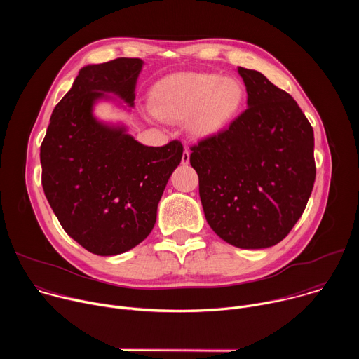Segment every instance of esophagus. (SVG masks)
I'll return each mask as SVG.
<instances>
[{"mask_svg": "<svg viewBox=\"0 0 359 359\" xmlns=\"http://www.w3.org/2000/svg\"><path fill=\"white\" fill-rule=\"evenodd\" d=\"M189 162H190V151L186 149L182 156V165H189Z\"/></svg>", "mask_w": 359, "mask_h": 359, "instance_id": "34e87169", "label": "esophagus"}]
</instances>
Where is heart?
Segmentation results:
<instances>
[{
	"label": "heart",
	"instance_id": "obj_1",
	"mask_svg": "<svg viewBox=\"0 0 359 359\" xmlns=\"http://www.w3.org/2000/svg\"><path fill=\"white\" fill-rule=\"evenodd\" d=\"M245 89L237 78L209 72H180L159 81L151 90L153 116L184 119L187 132L206 139L229 126L238 115Z\"/></svg>",
	"mask_w": 359,
	"mask_h": 359
}]
</instances>
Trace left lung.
<instances>
[{
    "label": "left lung",
    "mask_w": 359,
    "mask_h": 359,
    "mask_svg": "<svg viewBox=\"0 0 359 359\" xmlns=\"http://www.w3.org/2000/svg\"><path fill=\"white\" fill-rule=\"evenodd\" d=\"M247 109L191 147L204 216L240 248L280 243L301 217L314 180V130L290 93L238 67Z\"/></svg>",
    "instance_id": "left-lung-1"
}]
</instances>
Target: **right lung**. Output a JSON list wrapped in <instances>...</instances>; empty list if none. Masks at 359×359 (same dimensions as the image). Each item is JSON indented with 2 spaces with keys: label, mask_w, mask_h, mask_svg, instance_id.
<instances>
[{
  "label": "right lung",
  "mask_w": 359,
  "mask_h": 359,
  "mask_svg": "<svg viewBox=\"0 0 359 359\" xmlns=\"http://www.w3.org/2000/svg\"><path fill=\"white\" fill-rule=\"evenodd\" d=\"M142 68L139 58L81 68L50 115L41 144L49 206L67 234L97 255L122 254L150 234L163 190L183 156L177 140L144 146L125 123L104 122L93 114L97 102L130 112Z\"/></svg>",
  "instance_id": "1"
}]
</instances>
